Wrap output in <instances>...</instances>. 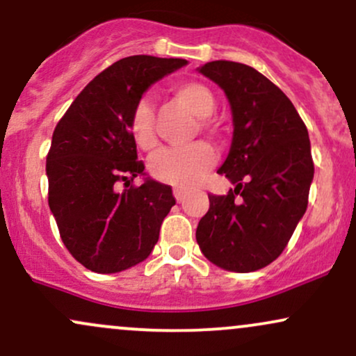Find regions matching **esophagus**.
<instances>
[{
    "label": "esophagus",
    "mask_w": 356,
    "mask_h": 356,
    "mask_svg": "<svg viewBox=\"0 0 356 356\" xmlns=\"http://www.w3.org/2000/svg\"><path fill=\"white\" fill-rule=\"evenodd\" d=\"M174 197L175 200H177L179 204L184 202V197H186V192H184L182 189H179V187H174Z\"/></svg>",
    "instance_id": "esophagus-1"
}]
</instances>
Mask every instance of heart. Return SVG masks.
<instances>
[{
    "instance_id": "1",
    "label": "heart",
    "mask_w": 356,
    "mask_h": 356,
    "mask_svg": "<svg viewBox=\"0 0 356 356\" xmlns=\"http://www.w3.org/2000/svg\"><path fill=\"white\" fill-rule=\"evenodd\" d=\"M175 101L197 118H202L199 126L204 131L217 134L219 126L213 119L207 118L216 109V97L211 89L202 83L187 81L172 88ZM131 136L136 145L143 151H152L157 145L156 131H154V109L147 99H140L136 104L131 119ZM216 162V152L204 140L179 149H164L151 159L149 169L154 179L170 184L175 187H192L200 177L211 169Z\"/></svg>"
}]
</instances>
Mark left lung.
Listing matches in <instances>:
<instances>
[{
  "label": "left lung",
  "mask_w": 356,
  "mask_h": 356,
  "mask_svg": "<svg viewBox=\"0 0 356 356\" xmlns=\"http://www.w3.org/2000/svg\"><path fill=\"white\" fill-rule=\"evenodd\" d=\"M199 72L230 102L232 145L217 172L235 189L209 194L197 243L217 267L259 270L284 252L307 211L314 181L307 126L282 89L247 64L212 61Z\"/></svg>",
  "instance_id": "obj_1"
}]
</instances>
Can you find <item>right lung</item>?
Returning a JSON list of instances; mask_svg holds the SVG:
<instances>
[{
  "instance_id": "right-lung-1",
  "label": "right lung",
  "mask_w": 356,
  "mask_h": 356,
  "mask_svg": "<svg viewBox=\"0 0 356 356\" xmlns=\"http://www.w3.org/2000/svg\"><path fill=\"white\" fill-rule=\"evenodd\" d=\"M186 64L145 54L119 59L86 86L56 126L46 157L49 209L64 245L89 270L134 267L159 241L175 199L170 186L152 179L132 186L144 162L137 161L131 119L145 89Z\"/></svg>"
}]
</instances>
